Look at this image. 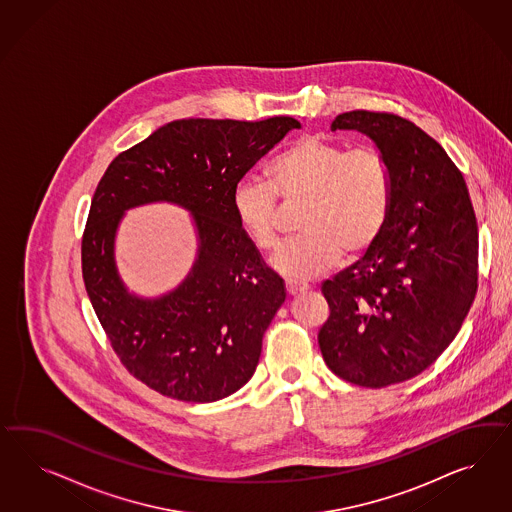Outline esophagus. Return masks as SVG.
<instances>
[{"mask_svg": "<svg viewBox=\"0 0 512 512\" xmlns=\"http://www.w3.org/2000/svg\"><path fill=\"white\" fill-rule=\"evenodd\" d=\"M285 289L289 295H298V293H306L310 289V283L300 281V279L287 278L285 279Z\"/></svg>", "mask_w": 512, "mask_h": 512, "instance_id": "34e87169", "label": "esophagus"}]
</instances>
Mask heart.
Masks as SVG:
<instances>
[{"label": "heart", "instance_id": "obj_1", "mask_svg": "<svg viewBox=\"0 0 512 512\" xmlns=\"http://www.w3.org/2000/svg\"><path fill=\"white\" fill-rule=\"evenodd\" d=\"M304 202L302 233L278 249L272 266L291 278H313L372 248L387 225L394 176L387 155L373 146L347 148L306 135L266 165V180L242 178L233 189V212L242 231L264 253L279 244V202Z\"/></svg>", "mask_w": 512, "mask_h": 512}]
</instances>
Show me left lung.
Wrapping results in <instances>:
<instances>
[{
	"label": "left lung",
	"mask_w": 512,
	"mask_h": 512,
	"mask_svg": "<svg viewBox=\"0 0 512 512\" xmlns=\"http://www.w3.org/2000/svg\"><path fill=\"white\" fill-rule=\"evenodd\" d=\"M387 155L394 197L362 261L326 279L317 340L326 366L353 385L383 388L424 372L462 328L479 287V231L464 176L443 146L392 112L351 110Z\"/></svg>",
	"instance_id": "obj_1"
}]
</instances>
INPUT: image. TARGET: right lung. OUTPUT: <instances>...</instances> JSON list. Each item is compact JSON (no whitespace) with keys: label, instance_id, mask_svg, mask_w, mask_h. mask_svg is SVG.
<instances>
[{"label":"right lung","instance_id":"1","mask_svg":"<svg viewBox=\"0 0 512 512\" xmlns=\"http://www.w3.org/2000/svg\"><path fill=\"white\" fill-rule=\"evenodd\" d=\"M298 127L291 116L176 120L114 157L99 180L82 234V279L112 351L146 387L180 402H216L255 373L287 291L238 225L233 189ZM152 200L187 207L202 248L176 292L140 301L117 278L111 244L123 210Z\"/></svg>","mask_w":512,"mask_h":512}]
</instances>
